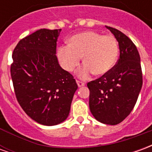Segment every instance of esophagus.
Wrapping results in <instances>:
<instances>
[{"label": "esophagus", "instance_id": "obj_1", "mask_svg": "<svg viewBox=\"0 0 152 152\" xmlns=\"http://www.w3.org/2000/svg\"><path fill=\"white\" fill-rule=\"evenodd\" d=\"M76 83H77V86L78 87H82V86H85V83L80 81V80H76Z\"/></svg>", "mask_w": 152, "mask_h": 152}]
</instances>
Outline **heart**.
Returning <instances> with one entry per match:
<instances>
[{
  "mask_svg": "<svg viewBox=\"0 0 152 152\" xmlns=\"http://www.w3.org/2000/svg\"><path fill=\"white\" fill-rule=\"evenodd\" d=\"M119 51L114 36L88 31L72 37L68 46L59 47L58 58L63 69L71 72L79 66L82 57L85 64L79 70L78 76L86 78L93 72L101 76L110 72L117 62Z\"/></svg>",
  "mask_w": 152,
  "mask_h": 152,
  "instance_id": "obj_1",
  "label": "heart"
}]
</instances>
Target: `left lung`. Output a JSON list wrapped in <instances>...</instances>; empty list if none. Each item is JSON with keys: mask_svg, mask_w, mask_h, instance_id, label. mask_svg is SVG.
I'll return each instance as SVG.
<instances>
[{"mask_svg": "<svg viewBox=\"0 0 152 152\" xmlns=\"http://www.w3.org/2000/svg\"><path fill=\"white\" fill-rule=\"evenodd\" d=\"M119 43L120 58L110 72L87 84L89 109L97 121L106 124H120L137 102L142 86L140 56L126 35L106 26Z\"/></svg>", "mask_w": 152, "mask_h": 152, "instance_id": "obj_1", "label": "left lung"}]
</instances>
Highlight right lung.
I'll return each instance as SVG.
<instances>
[{
	"label": "right lung",
	"instance_id": "obj_1",
	"mask_svg": "<svg viewBox=\"0 0 152 152\" xmlns=\"http://www.w3.org/2000/svg\"><path fill=\"white\" fill-rule=\"evenodd\" d=\"M60 31L44 28L23 38L13 51L10 66L19 105L33 121L49 126L67 118L78 88L55 55Z\"/></svg>",
	"mask_w": 152,
	"mask_h": 152
}]
</instances>
